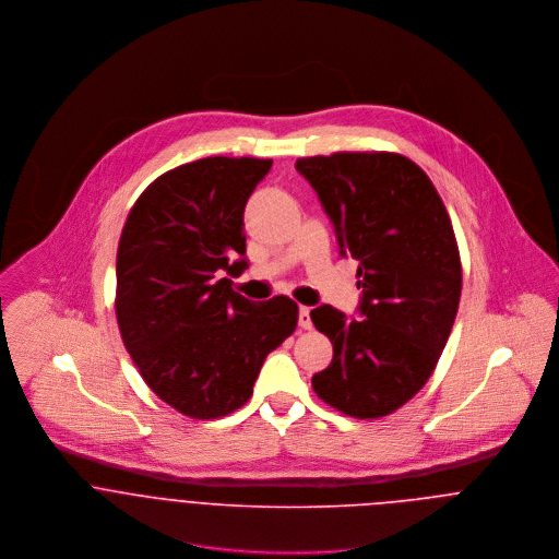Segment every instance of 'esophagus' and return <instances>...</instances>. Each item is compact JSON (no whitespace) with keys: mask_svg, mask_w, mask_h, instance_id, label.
Returning <instances> with one entry per match:
<instances>
[{"mask_svg":"<svg viewBox=\"0 0 559 559\" xmlns=\"http://www.w3.org/2000/svg\"><path fill=\"white\" fill-rule=\"evenodd\" d=\"M299 326H301V329H312L310 308H306V306H301V308H299Z\"/></svg>","mask_w":559,"mask_h":559,"instance_id":"obj_1","label":"esophagus"}]
</instances>
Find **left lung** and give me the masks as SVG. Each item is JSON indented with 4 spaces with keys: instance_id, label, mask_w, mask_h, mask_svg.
Returning a JSON list of instances; mask_svg holds the SVG:
<instances>
[{
    "instance_id": "obj_1",
    "label": "left lung",
    "mask_w": 559,
    "mask_h": 559,
    "mask_svg": "<svg viewBox=\"0 0 559 559\" xmlns=\"http://www.w3.org/2000/svg\"><path fill=\"white\" fill-rule=\"evenodd\" d=\"M353 255L359 317L322 304L312 322L333 344L312 377L319 399L359 417H383L430 379L459 312L463 271L452 222L421 167L396 153H335L295 163Z\"/></svg>"
}]
</instances>
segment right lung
<instances>
[{"mask_svg": "<svg viewBox=\"0 0 559 559\" xmlns=\"http://www.w3.org/2000/svg\"><path fill=\"white\" fill-rule=\"evenodd\" d=\"M273 160L206 157L159 176L133 204L116 260V319L146 385L178 413L240 408L271 350L297 326L280 295L233 288L247 269L242 213Z\"/></svg>", "mask_w": 559, "mask_h": 559, "instance_id": "add662e5", "label": "right lung"}]
</instances>
